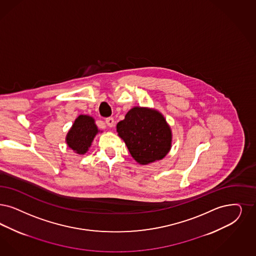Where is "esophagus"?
<instances>
[{
  "label": "esophagus",
  "instance_id": "obj_1",
  "mask_svg": "<svg viewBox=\"0 0 256 256\" xmlns=\"http://www.w3.org/2000/svg\"><path fill=\"white\" fill-rule=\"evenodd\" d=\"M105 122H106L108 127H113L114 124V118H107L105 120Z\"/></svg>",
  "mask_w": 256,
  "mask_h": 256
}]
</instances>
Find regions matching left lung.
I'll list each match as a JSON object with an SVG mask.
<instances>
[{
	"label": "left lung",
	"mask_w": 256,
	"mask_h": 256,
	"mask_svg": "<svg viewBox=\"0 0 256 256\" xmlns=\"http://www.w3.org/2000/svg\"><path fill=\"white\" fill-rule=\"evenodd\" d=\"M116 131L140 164L160 160L170 151V127L156 110L134 107L118 124Z\"/></svg>",
	"instance_id": "left-lung-1"
}]
</instances>
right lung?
Instances as JSON below:
<instances>
[{
  "mask_svg": "<svg viewBox=\"0 0 256 256\" xmlns=\"http://www.w3.org/2000/svg\"><path fill=\"white\" fill-rule=\"evenodd\" d=\"M98 132L94 118L80 114L67 134L68 146L78 154H86Z\"/></svg>",
  "mask_w": 256,
  "mask_h": 256,
  "instance_id": "obj_1",
  "label": "right lung"
}]
</instances>
